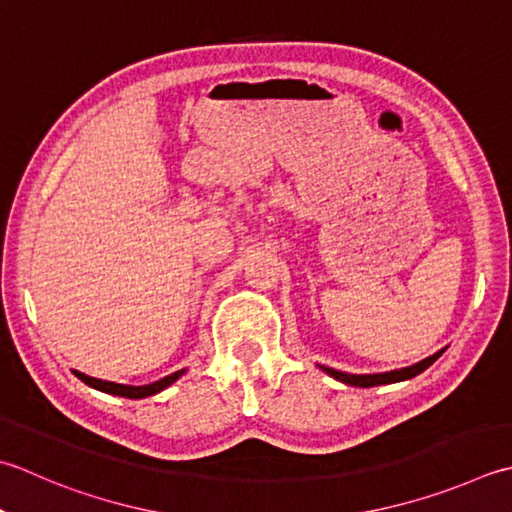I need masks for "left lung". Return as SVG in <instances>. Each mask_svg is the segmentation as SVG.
I'll list each match as a JSON object with an SVG mask.
<instances>
[{
	"instance_id": "obj_1",
	"label": "left lung",
	"mask_w": 512,
	"mask_h": 512,
	"mask_svg": "<svg viewBox=\"0 0 512 512\" xmlns=\"http://www.w3.org/2000/svg\"><path fill=\"white\" fill-rule=\"evenodd\" d=\"M446 348L437 350L435 355H430L422 362H417L413 366H406V368H399V370H390V373H375V375H353V373H342V370H335V368H328V366H319L328 373L330 377H335L337 382H344L348 386H359V388H370V386H382V384H395V382H404V379L415 377L419 373H424L428 366H433V362H437L439 357H442Z\"/></svg>"
}]
</instances>
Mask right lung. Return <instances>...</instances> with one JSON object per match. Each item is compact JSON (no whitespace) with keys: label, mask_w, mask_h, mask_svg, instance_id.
Masks as SVG:
<instances>
[{"label":"right lung","mask_w":512,"mask_h":512,"mask_svg":"<svg viewBox=\"0 0 512 512\" xmlns=\"http://www.w3.org/2000/svg\"><path fill=\"white\" fill-rule=\"evenodd\" d=\"M75 377L82 379L84 384H88L90 388H97L102 390V393L108 395H117V397H128V399H142V397H150V395H157L162 393L164 388H168L170 384H175L179 377H182L186 370H177L173 375H166L164 379H159V382L153 384H146V386H126V384H115V382H104V379H95V377H88L84 373H79V370H73Z\"/></svg>","instance_id":"add662e5"}]
</instances>
